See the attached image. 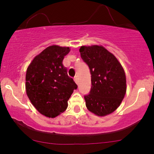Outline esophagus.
Masks as SVG:
<instances>
[{
	"instance_id": "obj_1",
	"label": "esophagus",
	"mask_w": 154,
	"mask_h": 154,
	"mask_svg": "<svg viewBox=\"0 0 154 154\" xmlns=\"http://www.w3.org/2000/svg\"><path fill=\"white\" fill-rule=\"evenodd\" d=\"M74 80H75V83H76L77 85L79 84V81H78V77L76 76V77H75V78H74Z\"/></svg>"
}]
</instances>
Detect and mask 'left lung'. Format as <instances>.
Here are the masks:
<instances>
[{"instance_id":"left-lung-1","label":"left lung","mask_w":154,"mask_h":154,"mask_svg":"<svg viewBox=\"0 0 154 154\" xmlns=\"http://www.w3.org/2000/svg\"><path fill=\"white\" fill-rule=\"evenodd\" d=\"M79 52L91 75L90 93L84 96L87 109L97 116L113 113L120 105L127 91L122 66L102 45H83Z\"/></svg>"}]
</instances>
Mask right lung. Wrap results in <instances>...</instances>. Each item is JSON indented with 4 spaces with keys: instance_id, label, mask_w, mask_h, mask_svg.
<instances>
[{
    "instance_id": "add662e5",
    "label": "right lung",
    "mask_w": 154,
    "mask_h": 154,
    "mask_svg": "<svg viewBox=\"0 0 154 154\" xmlns=\"http://www.w3.org/2000/svg\"><path fill=\"white\" fill-rule=\"evenodd\" d=\"M68 47L51 45L34 57L27 69L26 89L29 100L41 114L55 118L68 107L73 91L77 88L63 65Z\"/></svg>"
}]
</instances>
